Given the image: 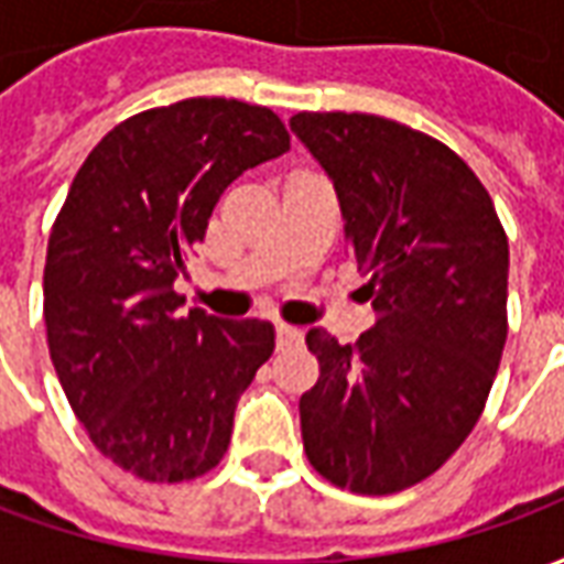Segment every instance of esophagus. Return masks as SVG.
<instances>
[{"mask_svg": "<svg viewBox=\"0 0 564 564\" xmlns=\"http://www.w3.org/2000/svg\"><path fill=\"white\" fill-rule=\"evenodd\" d=\"M274 335H278V347H295V344L302 341V329H295V326H286V323H278L274 326Z\"/></svg>", "mask_w": 564, "mask_h": 564, "instance_id": "34e87169", "label": "esophagus"}]
</instances>
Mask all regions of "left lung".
<instances>
[{"label": "left lung", "mask_w": 564, "mask_h": 564, "mask_svg": "<svg viewBox=\"0 0 564 564\" xmlns=\"http://www.w3.org/2000/svg\"><path fill=\"white\" fill-rule=\"evenodd\" d=\"M290 127L335 184L375 329H311L307 462L359 496L435 474L480 420L508 341V235L459 153L399 120L299 111Z\"/></svg>", "instance_id": "left-lung-1"}]
</instances>
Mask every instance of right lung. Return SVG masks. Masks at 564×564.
<instances>
[{"mask_svg": "<svg viewBox=\"0 0 564 564\" xmlns=\"http://www.w3.org/2000/svg\"><path fill=\"white\" fill-rule=\"evenodd\" d=\"M290 150L271 108L196 96L117 123L47 238L44 326L93 447L148 484L217 468L238 395L274 350L259 319L177 314L172 283L238 174Z\"/></svg>", "mask_w": 564, "mask_h": 564, "instance_id": "right-lung-1", "label": "right lung"}]
</instances>
